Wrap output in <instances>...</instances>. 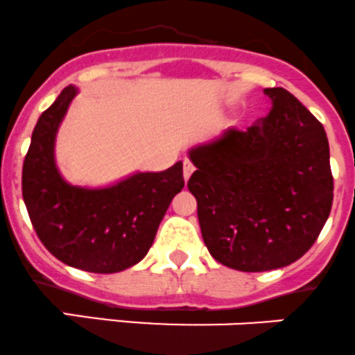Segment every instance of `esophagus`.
<instances>
[{
    "label": "esophagus",
    "instance_id": "34e87169",
    "mask_svg": "<svg viewBox=\"0 0 355 355\" xmlns=\"http://www.w3.org/2000/svg\"><path fill=\"white\" fill-rule=\"evenodd\" d=\"M192 173H194V164H192L189 159H185L184 161V180L187 182L189 178H191Z\"/></svg>",
    "mask_w": 355,
    "mask_h": 355
}]
</instances>
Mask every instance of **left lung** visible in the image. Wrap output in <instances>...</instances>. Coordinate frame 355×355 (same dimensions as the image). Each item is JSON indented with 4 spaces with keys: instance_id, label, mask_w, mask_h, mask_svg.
<instances>
[{
    "instance_id": "1",
    "label": "left lung",
    "mask_w": 355,
    "mask_h": 355,
    "mask_svg": "<svg viewBox=\"0 0 355 355\" xmlns=\"http://www.w3.org/2000/svg\"><path fill=\"white\" fill-rule=\"evenodd\" d=\"M272 109L248 130L229 128L191 150L187 187L202 241L230 269L263 272L304 257L333 205L328 137L284 88H265Z\"/></svg>"
}]
</instances>
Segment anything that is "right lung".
I'll use <instances>...</instances> for the list:
<instances>
[{"label": "right lung", "instance_id": "obj_1", "mask_svg": "<svg viewBox=\"0 0 355 355\" xmlns=\"http://www.w3.org/2000/svg\"><path fill=\"white\" fill-rule=\"evenodd\" d=\"M74 95L76 88H64L37 119L22 166L24 202L55 258L86 272H119L139 263L153 246L171 199L184 189L182 163L98 191L65 184L55 166L53 142Z\"/></svg>", "mask_w": 355, "mask_h": 355}]
</instances>
